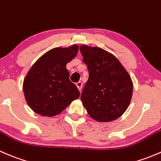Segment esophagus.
I'll use <instances>...</instances> for the list:
<instances>
[{
    "label": "esophagus",
    "instance_id": "34e87169",
    "mask_svg": "<svg viewBox=\"0 0 161 161\" xmlns=\"http://www.w3.org/2000/svg\"><path fill=\"white\" fill-rule=\"evenodd\" d=\"M76 86H77V88L79 89V91H81V90H82V82H78L77 83H76Z\"/></svg>",
    "mask_w": 161,
    "mask_h": 161
}]
</instances>
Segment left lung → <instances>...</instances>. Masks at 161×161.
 Returning <instances> with one entry per match:
<instances>
[{
  "mask_svg": "<svg viewBox=\"0 0 161 161\" xmlns=\"http://www.w3.org/2000/svg\"><path fill=\"white\" fill-rule=\"evenodd\" d=\"M79 49L90 74L81 95L82 104L97 121H114L130 104L133 92L131 76L110 52L88 45H82Z\"/></svg>",
  "mask_w": 161,
  "mask_h": 161,
  "instance_id": "8db88e82",
  "label": "left lung"
}]
</instances>
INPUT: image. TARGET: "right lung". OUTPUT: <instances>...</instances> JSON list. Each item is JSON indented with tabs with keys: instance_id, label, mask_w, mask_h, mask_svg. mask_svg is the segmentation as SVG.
Instances as JSON below:
<instances>
[{
	"instance_id": "add662e5",
	"label": "right lung",
	"mask_w": 161,
	"mask_h": 161,
	"mask_svg": "<svg viewBox=\"0 0 161 161\" xmlns=\"http://www.w3.org/2000/svg\"><path fill=\"white\" fill-rule=\"evenodd\" d=\"M79 51L77 44L55 47L42 55L27 72L23 92L27 104L35 113L53 117L61 114L80 92L69 80L66 64Z\"/></svg>"
}]
</instances>
